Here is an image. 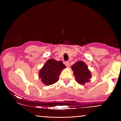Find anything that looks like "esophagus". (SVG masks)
Instances as JSON below:
<instances>
[{
    "instance_id": "obj_1",
    "label": "esophagus",
    "mask_w": 121,
    "mask_h": 121,
    "mask_svg": "<svg viewBox=\"0 0 121 121\" xmlns=\"http://www.w3.org/2000/svg\"><path fill=\"white\" fill-rule=\"evenodd\" d=\"M65 65H66L67 67L69 68V62H68V61H66V62H65Z\"/></svg>"
}]
</instances>
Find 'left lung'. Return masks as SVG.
Returning <instances> with one entry per match:
<instances>
[{"instance_id": "1", "label": "left lung", "mask_w": 121, "mask_h": 121, "mask_svg": "<svg viewBox=\"0 0 121 121\" xmlns=\"http://www.w3.org/2000/svg\"><path fill=\"white\" fill-rule=\"evenodd\" d=\"M71 69L75 77L76 80L80 84H84L90 81L91 73L88 69L87 65L83 61H78L73 64Z\"/></svg>"}]
</instances>
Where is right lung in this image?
Instances as JSON below:
<instances>
[{"label":"right lung","instance_id":"right-lung-1","mask_svg":"<svg viewBox=\"0 0 121 121\" xmlns=\"http://www.w3.org/2000/svg\"><path fill=\"white\" fill-rule=\"evenodd\" d=\"M66 68L62 61L49 59L39 73V78L45 85H50L59 80V76L62 69Z\"/></svg>","mask_w":121,"mask_h":121}]
</instances>
